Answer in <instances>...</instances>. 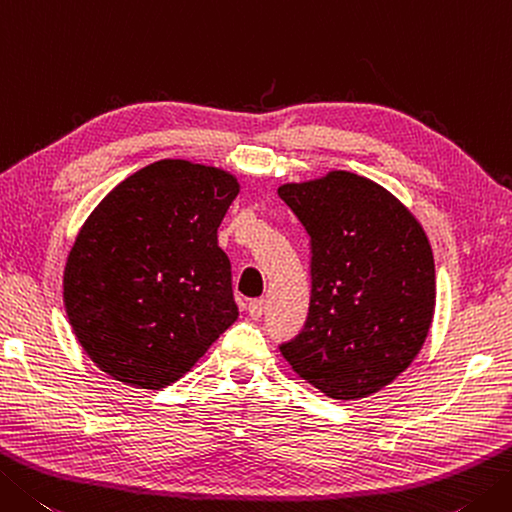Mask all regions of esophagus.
<instances>
[{
	"instance_id": "esophagus-1",
	"label": "esophagus",
	"mask_w": 512,
	"mask_h": 512,
	"mask_svg": "<svg viewBox=\"0 0 512 512\" xmlns=\"http://www.w3.org/2000/svg\"><path fill=\"white\" fill-rule=\"evenodd\" d=\"M248 315L253 319H259L264 315V299H253V302H248Z\"/></svg>"
}]
</instances>
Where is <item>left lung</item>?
Masks as SVG:
<instances>
[{
	"mask_svg": "<svg viewBox=\"0 0 512 512\" xmlns=\"http://www.w3.org/2000/svg\"><path fill=\"white\" fill-rule=\"evenodd\" d=\"M277 195L310 237L308 317L279 350L328 397L373 395L410 366L433 322L424 228L386 188L346 170Z\"/></svg>",
	"mask_w": 512,
	"mask_h": 512,
	"instance_id": "left-lung-1",
	"label": "left lung"
}]
</instances>
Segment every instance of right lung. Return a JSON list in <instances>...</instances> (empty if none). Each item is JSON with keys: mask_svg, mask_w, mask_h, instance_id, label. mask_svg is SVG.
Listing matches in <instances>:
<instances>
[{"mask_svg": "<svg viewBox=\"0 0 512 512\" xmlns=\"http://www.w3.org/2000/svg\"><path fill=\"white\" fill-rule=\"evenodd\" d=\"M237 193L226 170L162 159L126 177L86 219L66 262L64 304L77 342L106 375L164 388L235 322L217 228Z\"/></svg>", "mask_w": 512, "mask_h": 512, "instance_id": "obj_1", "label": "right lung"}]
</instances>
